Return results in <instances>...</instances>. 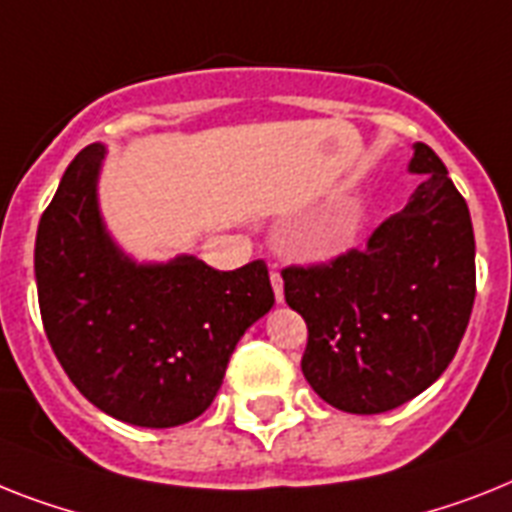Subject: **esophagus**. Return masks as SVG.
<instances>
[{
  "label": "esophagus",
  "mask_w": 512,
  "mask_h": 512,
  "mask_svg": "<svg viewBox=\"0 0 512 512\" xmlns=\"http://www.w3.org/2000/svg\"><path fill=\"white\" fill-rule=\"evenodd\" d=\"M269 280H272V287H274V298H277V303H282L285 301V287H282L280 272L269 274Z\"/></svg>",
  "instance_id": "obj_1"
}]
</instances>
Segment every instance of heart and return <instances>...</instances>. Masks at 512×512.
Instances as JSON below:
<instances>
[{"mask_svg":"<svg viewBox=\"0 0 512 512\" xmlns=\"http://www.w3.org/2000/svg\"><path fill=\"white\" fill-rule=\"evenodd\" d=\"M342 246V240H340V243H335V246H332V248H340Z\"/></svg>","mask_w":512,"mask_h":512,"instance_id":"b5f03b06","label":"heart"}]
</instances>
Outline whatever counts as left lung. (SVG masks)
<instances>
[{"mask_svg":"<svg viewBox=\"0 0 512 512\" xmlns=\"http://www.w3.org/2000/svg\"><path fill=\"white\" fill-rule=\"evenodd\" d=\"M408 172L424 175L366 251L282 272L287 306L306 319L301 369L324 403L371 416L432 387L453 361L476 295L471 214L426 143Z\"/></svg>","mask_w":512,"mask_h":512,"instance_id":"1","label":"left lung"}]
</instances>
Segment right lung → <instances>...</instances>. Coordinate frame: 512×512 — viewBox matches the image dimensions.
I'll return each mask as SVG.
<instances>
[{
	"label": "right lung",
	"instance_id": "1",
	"mask_svg": "<svg viewBox=\"0 0 512 512\" xmlns=\"http://www.w3.org/2000/svg\"><path fill=\"white\" fill-rule=\"evenodd\" d=\"M104 143L65 170L36 232L46 337L80 395L146 429L198 418L217 398L232 350L274 306L264 261L217 272L193 253L138 261L99 204Z\"/></svg>",
	"mask_w": 512,
	"mask_h": 512
}]
</instances>
